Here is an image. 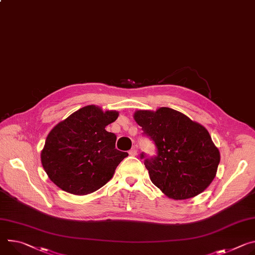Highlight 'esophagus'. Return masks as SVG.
Instances as JSON below:
<instances>
[{
  "instance_id": "34e87169",
  "label": "esophagus",
  "mask_w": 255,
  "mask_h": 255,
  "mask_svg": "<svg viewBox=\"0 0 255 255\" xmlns=\"http://www.w3.org/2000/svg\"><path fill=\"white\" fill-rule=\"evenodd\" d=\"M137 151H138V146H137V145H133L132 148L129 150V154L132 155V156H134V155L137 154Z\"/></svg>"
}]
</instances>
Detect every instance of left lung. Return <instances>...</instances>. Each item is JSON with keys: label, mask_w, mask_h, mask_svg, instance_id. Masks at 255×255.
Instances as JSON below:
<instances>
[{"label": "left lung", "mask_w": 255, "mask_h": 255, "mask_svg": "<svg viewBox=\"0 0 255 255\" xmlns=\"http://www.w3.org/2000/svg\"><path fill=\"white\" fill-rule=\"evenodd\" d=\"M134 119L154 143L156 154L140 153L151 182L176 200L203 192L216 177L220 151L208 131L170 108L137 111Z\"/></svg>", "instance_id": "1"}]
</instances>
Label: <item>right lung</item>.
Here are the masks:
<instances>
[{
    "label": "right lung",
    "mask_w": 255,
    "mask_h": 255,
    "mask_svg": "<svg viewBox=\"0 0 255 255\" xmlns=\"http://www.w3.org/2000/svg\"><path fill=\"white\" fill-rule=\"evenodd\" d=\"M119 114L86 106L55 126L45 139L41 164L62 190L85 195L97 191L113 177L128 156L116 148L117 137L105 128Z\"/></svg>",
    "instance_id": "1"
}]
</instances>
